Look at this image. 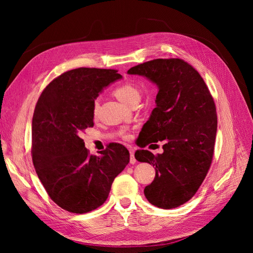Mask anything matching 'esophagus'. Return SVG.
<instances>
[{"label": "esophagus", "instance_id": "1", "mask_svg": "<svg viewBox=\"0 0 253 253\" xmlns=\"http://www.w3.org/2000/svg\"><path fill=\"white\" fill-rule=\"evenodd\" d=\"M134 149L133 148H129V155H131V158H129V163H131L132 165H134L136 163V159H135V156H134Z\"/></svg>", "mask_w": 253, "mask_h": 253}]
</instances>
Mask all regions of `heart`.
Listing matches in <instances>:
<instances>
[{
	"instance_id": "b5f03b06",
	"label": "heart",
	"mask_w": 253,
	"mask_h": 253,
	"mask_svg": "<svg viewBox=\"0 0 253 253\" xmlns=\"http://www.w3.org/2000/svg\"><path fill=\"white\" fill-rule=\"evenodd\" d=\"M113 94L121 103H124L125 105H128L134 100H139L140 98V91L138 87L131 82H125L122 84H119V85L115 87V89L113 90ZM97 110H98V103L95 102L93 105L94 115L97 114Z\"/></svg>"
}]
</instances>
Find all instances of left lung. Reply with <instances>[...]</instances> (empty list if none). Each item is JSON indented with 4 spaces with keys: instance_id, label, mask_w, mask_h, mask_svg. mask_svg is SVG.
Returning a JSON list of instances; mask_svg holds the SVG:
<instances>
[{
    "instance_id": "left-lung-1",
    "label": "left lung",
    "mask_w": 253,
    "mask_h": 253,
    "mask_svg": "<svg viewBox=\"0 0 253 253\" xmlns=\"http://www.w3.org/2000/svg\"><path fill=\"white\" fill-rule=\"evenodd\" d=\"M127 74L142 76L158 88L156 108L139 135L142 147L164 140V152L135 153L138 162L155 167L144 195L158 208H177L194 196L208 173L217 129L215 104L201 75L183 60H152Z\"/></svg>"
}]
</instances>
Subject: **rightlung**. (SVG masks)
<instances>
[{"mask_svg":"<svg viewBox=\"0 0 253 253\" xmlns=\"http://www.w3.org/2000/svg\"><path fill=\"white\" fill-rule=\"evenodd\" d=\"M121 78L115 70L76 68L52 80L37 102L33 163L49 197L66 211L82 214L100 207L115 177L129 162L122 144L112 143L100 156H94L80 137L94 126L96 98Z\"/></svg>","mask_w":253,"mask_h":253,"instance_id":"right-lung-1","label":"right lung"}]
</instances>
